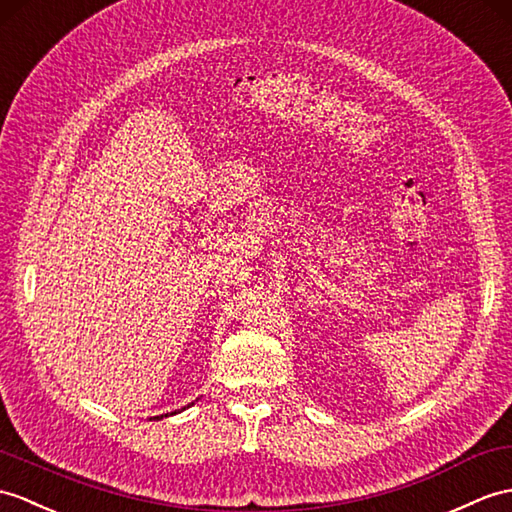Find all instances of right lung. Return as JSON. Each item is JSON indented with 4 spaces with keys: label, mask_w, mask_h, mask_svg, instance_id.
<instances>
[{
    "label": "right lung",
    "mask_w": 512,
    "mask_h": 512,
    "mask_svg": "<svg viewBox=\"0 0 512 512\" xmlns=\"http://www.w3.org/2000/svg\"><path fill=\"white\" fill-rule=\"evenodd\" d=\"M189 406H194V401L192 403H189ZM187 406V408H189ZM185 408H181V410H174V412H168V414H159V417H150V419H154V421H161V419H165V417H172V414H178V412H183Z\"/></svg>",
    "instance_id": "right-lung-1"
}]
</instances>
